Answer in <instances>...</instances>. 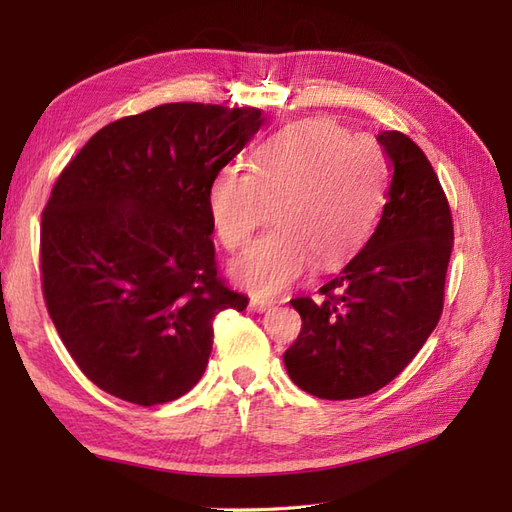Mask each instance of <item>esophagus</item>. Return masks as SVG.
<instances>
[{
    "instance_id": "obj_1",
    "label": "esophagus",
    "mask_w": 512,
    "mask_h": 512,
    "mask_svg": "<svg viewBox=\"0 0 512 512\" xmlns=\"http://www.w3.org/2000/svg\"><path fill=\"white\" fill-rule=\"evenodd\" d=\"M250 308L255 312H270L275 308V301H266V299H250Z\"/></svg>"
}]
</instances>
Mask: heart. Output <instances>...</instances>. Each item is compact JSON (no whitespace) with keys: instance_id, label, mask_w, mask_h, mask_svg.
Returning <instances> with one entry per match:
<instances>
[{"instance_id":"1","label":"heart","mask_w":512,"mask_h":512,"mask_svg":"<svg viewBox=\"0 0 512 512\" xmlns=\"http://www.w3.org/2000/svg\"><path fill=\"white\" fill-rule=\"evenodd\" d=\"M387 193V158L374 138L330 118L288 125L257 149L250 169L226 165L206 191L213 231L242 250L270 217L275 228L235 259L239 286L277 295L319 268L350 259L374 233Z\"/></svg>"}]
</instances>
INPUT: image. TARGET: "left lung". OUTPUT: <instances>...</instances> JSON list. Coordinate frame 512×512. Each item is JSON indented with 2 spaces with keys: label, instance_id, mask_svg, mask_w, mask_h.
<instances>
[{
  "label": "left lung",
  "instance_id": "obj_1",
  "mask_svg": "<svg viewBox=\"0 0 512 512\" xmlns=\"http://www.w3.org/2000/svg\"><path fill=\"white\" fill-rule=\"evenodd\" d=\"M391 180L372 237L319 297L292 299L301 332L284 363L292 383L325 400H352L391 383L436 328L453 248L447 193L405 134L378 138Z\"/></svg>",
  "mask_w": 512,
  "mask_h": 512
}]
</instances>
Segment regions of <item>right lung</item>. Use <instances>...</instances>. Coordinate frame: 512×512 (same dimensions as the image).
I'll return each mask as SVG.
<instances>
[{"label": "right lung", "instance_id": "add662e5", "mask_svg": "<svg viewBox=\"0 0 512 512\" xmlns=\"http://www.w3.org/2000/svg\"><path fill=\"white\" fill-rule=\"evenodd\" d=\"M257 107L167 103L99 129L41 213V288L74 363L140 407L209 363L213 321L248 299L217 275L206 191L262 127Z\"/></svg>", "mask_w": 512, "mask_h": 512}]
</instances>
